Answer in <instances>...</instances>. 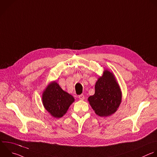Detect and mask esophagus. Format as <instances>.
<instances>
[{
    "label": "esophagus",
    "mask_w": 157,
    "mask_h": 157,
    "mask_svg": "<svg viewBox=\"0 0 157 157\" xmlns=\"http://www.w3.org/2000/svg\"><path fill=\"white\" fill-rule=\"evenodd\" d=\"M78 98L80 99V100H83L84 99V95H83V94H81V95H79V96H78Z\"/></svg>",
    "instance_id": "34e87169"
}]
</instances>
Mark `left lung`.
Returning <instances> with one entry per match:
<instances>
[{
    "label": "left lung",
    "mask_w": 157,
    "mask_h": 157,
    "mask_svg": "<svg viewBox=\"0 0 157 157\" xmlns=\"http://www.w3.org/2000/svg\"><path fill=\"white\" fill-rule=\"evenodd\" d=\"M121 98V91L115 75L105 70L95 83V94L88 98V101L97 115L106 117L117 112Z\"/></svg>",
    "instance_id": "1"
}]
</instances>
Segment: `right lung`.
I'll return each mask as SVG.
<instances>
[{
  "label": "right lung",
  "mask_w": 157,
  "mask_h": 157,
  "mask_svg": "<svg viewBox=\"0 0 157 157\" xmlns=\"http://www.w3.org/2000/svg\"><path fill=\"white\" fill-rule=\"evenodd\" d=\"M42 103L45 110L55 118L62 117L74 102V97L64 91L56 81L50 83L42 96Z\"/></svg>",
  "instance_id": "right-lung-1"
}]
</instances>
